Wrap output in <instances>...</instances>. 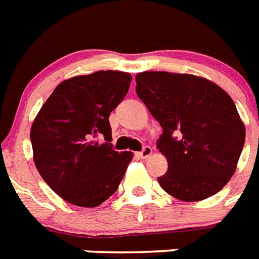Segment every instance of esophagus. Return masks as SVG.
I'll return each mask as SVG.
<instances>
[{
    "label": "esophagus",
    "instance_id": "obj_1",
    "mask_svg": "<svg viewBox=\"0 0 259 259\" xmlns=\"http://www.w3.org/2000/svg\"><path fill=\"white\" fill-rule=\"evenodd\" d=\"M151 154H152V148L151 147H144L140 152H138V156L142 159H147L150 158Z\"/></svg>",
    "mask_w": 259,
    "mask_h": 259
}]
</instances>
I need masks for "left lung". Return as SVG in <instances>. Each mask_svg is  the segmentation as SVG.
I'll return each mask as SVG.
<instances>
[{"label":"left lung","instance_id":"8db88e82","mask_svg":"<svg viewBox=\"0 0 259 259\" xmlns=\"http://www.w3.org/2000/svg\"><path fill=\"white\" fill-rule=\"evenodd\" d=\"M135 80L136 94L163 128L158 148L168 169L159 185L183 202L221 191L234 175L245 144V124L233 99L195 74L151 71Z\"/></svg>","mask_w":259,"mask_h":259}]
</instances>
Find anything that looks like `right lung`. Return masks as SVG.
<instances>
[{"label":"right lung","instance_id":"1","mask_svg":"<svg viewBox=\"0 0 259 259\" xmlns=\"http://www.w3.org/2000/svg\"><path fill=\"white\" fill-rule=\"evenodd\" d=\"M131 80L119 71L68 78L37 113L30 128L33 160L47 185L68 203L96 207L116 192L134 155L117 152L108 143L109 115Z\"/></svg>","mask_w":259,"mask_h":259}]
</instances>
